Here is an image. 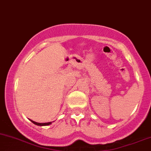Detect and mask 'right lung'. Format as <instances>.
Listing matches in <instances>:
<instances>
[{
  "mask_svg": "<svg viewBox=\"0 0 151 151\" xmlns=\"http://www.w3.org/2000/svg\"><path fill=\"white\" fill-rule=\"evenodd\" d=\"M30 121L32 122V123H34V124H36V125H38V126H47V125H50V124H52V122H45V123H39V122H36L32 120V119H30Z\"/></svg>",
  "mask_w": 151,
  "mask_h": 151,
  "instance_id": "right-lung-1",
  "label": "right lung"
}]
</instances>
